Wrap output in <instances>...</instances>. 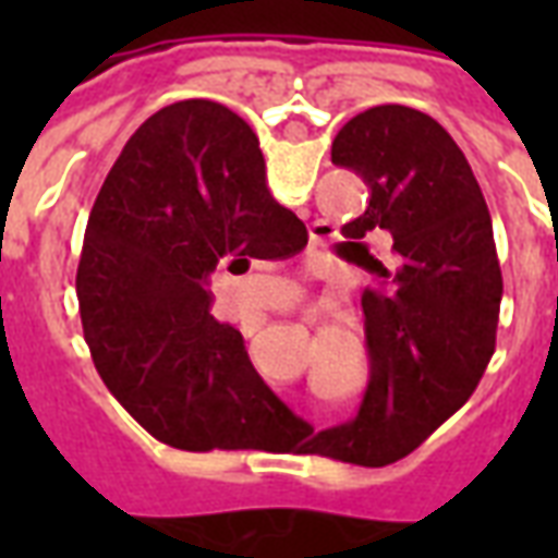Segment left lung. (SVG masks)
<instances>
[{"mask_svg": "<svg viewBox=\"0 0 558 558\" xmlns=\"http://www.w3.org/2000/svg\"><path fill=\"white\" fill-rule=\"evenodd\" d=\"M331 160L371 187L362 218L343 227L347 244L391 232V254H367L364 266L379 287L362 295L371 355L362 407L299 451L388 466L478 386L496 347L502 271L484 194L436 119L403 104L371 107L340 128Z\"/></svg>", "mask_w": 558, "mask_h": 558, "instance_id": "obj_1", "label": "left lung"}]
</instances>
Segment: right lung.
I'll return each mask as SVG.
<instances>
[{
  "instance_id": "1",
  "label": "right lung",
  "mask_w": 558,
  "mask_h": 558,
  "mask_svg": "<svg viewBox=\"0 0 558 558\" xmlns=\"http://www.w3.org/2000/svg\"><path fill=\"white\" fill-rule=\"evenodd\" d=\"M307 230L271 196L259 140L223 104L194 98L137 128L95 206L77 268L83 335L104 386L158 442L266 448L295 421L208 314L218 266L283 259Z\"/></svg>"
}]
</instances>
